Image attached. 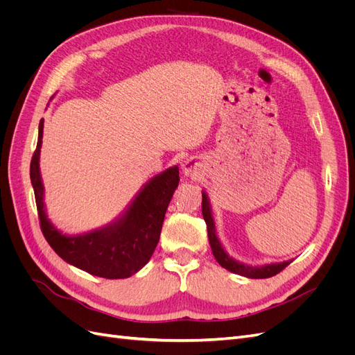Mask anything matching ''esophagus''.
I'll use <instances>...</instances> for the list:
<instances>
[{
    "label": "esophagus",
    "instance_id": "34e87169",
    "mask_svg": "<svg viewBox=\"0 0 355 355\" xmlns=\"http://www.w3.org/2000/svg\"><path fill=\"white\" fill-rule=\"evenodd\" d=\"M182 171H184L187 176H197L200 173L198 161L194 159V158L185 159L184 163H182Z\"/></svg>",
    "mask_w": 355,
    "mask_h": 355
}]
</instances>
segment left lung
Here are the masks:
<instances>
[{
	"mask_svg": "<svg viewBox=\"0 0 355 355\" xmlns=\"http://www.w3.org/2000/svg\"><path fill=\"white\" fill-rule=\"evenodd\" d=\"M202 192V201H201V211H202V218L207 223V235H209V243L211 247V252L214 259L218 261V263L228 270L234 274H239L247 278H270L275 274L280 272L282 270L292 262V259L283 261V262H274V263H265V265H249L240 262L237 259H234L232 256L228 254V252L223 249V245L216 234V227H214V219H213V213H211V206L209 197L206 194V191Z\"/></svg>",
	"mask_w": 355,
	"mask_h": 355,
	"instance_id": "obj_1",
	"label": "left lung"
}]
</instances>
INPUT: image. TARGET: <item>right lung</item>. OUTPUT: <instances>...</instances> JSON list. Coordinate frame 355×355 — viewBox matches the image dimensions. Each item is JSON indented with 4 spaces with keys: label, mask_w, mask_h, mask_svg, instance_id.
Returning <instances> with one entry per match:
<instances>
[{
    "label": "right lung",
    "mask_w": 355,
    "mask_h": 355,
    "mask_svg": "<svg viewBox=\"0 0 355 355\" xmlns=\"http://www.w3.org/2000/svg\"><path fill=\"white\" fill-rule=\"evenodd\" d=\"M44 120L38 125L37 149L31 159V184L34 188L41 231L63 261L96 277L128 278L149 262L159 240L168 202L179 185V167L171 166L149 179L112 222L83 234L59 231L47 216L44 185L40 171Z\"/></svg>",
    "instance_id": "1"
}]
</instances>
